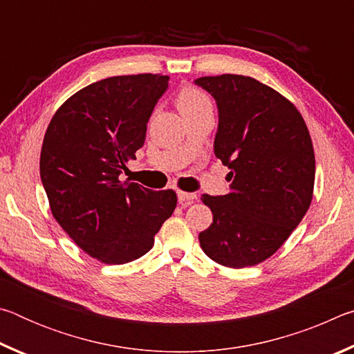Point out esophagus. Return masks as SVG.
Returning <instances> with one entry per match:
<instances>
[{
  "label": "esophagus",
  "mask_w": 354,
  "mask_h": 354,
  "mask_svg": "<svg viewBox=\"0 0 354 354\" xmlns=\"http://www.w3.org/2000/svg\"><path fill=\"white\" fill-rule=\"evenodd\" d=\"M195 200H196V195L195 194H189V192H183V190L178 192V201L181 203V205H184V206L190 205V203H194Z\"/></svg>",
  "instance_id": "obj_1"
}]
</instances>
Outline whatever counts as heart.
Segmentation results:
<instances>
[{
    "label": "heart",
    "mask_w": 354,
    "mask_h": 354,
    "mask_svg": "<svg viewBox=\"0 0 354 354\" xmlns=\"http://www.w3.org/2000/svg\"><path fill=\"white\" fill-rule=\"evenodd\" d=\"M175 104L185 120L206 109H212L211 98L201 88L190 86V84H185L179 88L175 97Z\"/></svg>",
    "instance_id": "1"
}]
</instances>
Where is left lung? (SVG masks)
<instances>
[{"instance_id":"obj_1","label":"left lung","mask_w":354,"mask_h":354,"mask_svg":"<svg viewBox=\"0 0 354 354\" xmlns=\"http://www.w3.org/2000/svg\"><path fill=\"white\" fill-rule=\"evenodd\" d=\"M195 82L217 101L214 153L231 170L226 195H201L214 218L200 245L220 266H257L283 247L313 201L309 129L292 101L254 77L226 73Z\"/></svg>"}]
</instances>
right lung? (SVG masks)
<instances>
[{
  "label": "right lung",
  "instance_id": "1",
  "mask_svg": "<svg viewBox=\"0 0 354 354\" xmlns=\"http://www.w3.org/2000/svg\"><path fill=\"white\" fill-rule=\"evenodd\" d=\"M169 76L106 77L81 88L53 115L40 153V176L53 217L82 251L120 266L154 245L176 207L175 190L120 181L147 136Z\"/></svg>",
  "mask_w": 354,
  "mask_h": 354
}]
</instances>
